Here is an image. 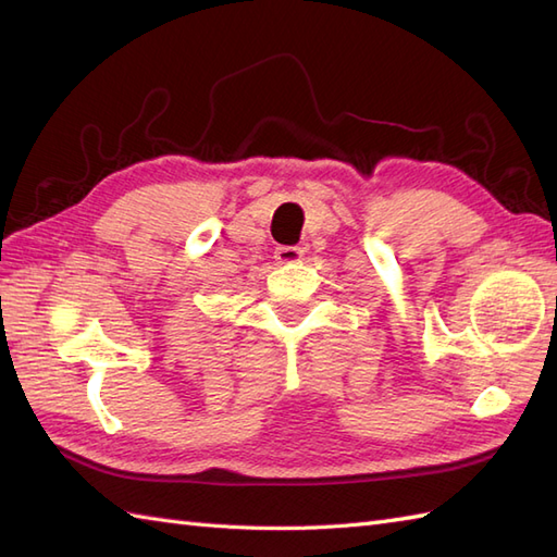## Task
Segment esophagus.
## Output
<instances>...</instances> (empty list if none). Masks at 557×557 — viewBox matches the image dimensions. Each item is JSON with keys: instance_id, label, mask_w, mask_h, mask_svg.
I'll use <instances>...</instances> for the list:
<instances>
[{"instance_id": "esophagus-1", "label": "esophagus", "mask_w": 557, "mask_h": 557, "mask_svg": "<svg viewBox=\"0 0 557 557\" xmlns=\"http://www.w3.org/2000/svg\"><path fill=\"white\" fill-rule=\"evenodd\" d=\"M304 256V249L301 247H289V245H282L275 249V259L280 263H296L298 259Z\"/></svg>"}]
</instances>
